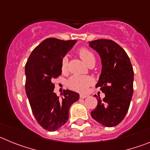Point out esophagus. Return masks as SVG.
<instances>
[{"label": "esophagus", "mask_w": 150, "mask_h": 150, "mask_svg": "<svg viewBox=\"0 0 150 150\" xmlns=\"http://www.w3.org/2000/svg\"><path fill=\"white\" fill-rule=\"evenodd\" d=\"M87 97H88V95H79V98H87Z\"/></svg>", "instance_id": "1"}]
</instances>
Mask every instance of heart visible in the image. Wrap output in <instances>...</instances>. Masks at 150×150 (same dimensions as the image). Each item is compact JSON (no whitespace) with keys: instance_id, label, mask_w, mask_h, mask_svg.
Here are the masks:
<instances>
[{"instance_id":"obj_1","label":"heart","mask_w":150,"mask_h":150,"mask_svg":"<svg viewBox=\"0 0 150 150\" xmlns=\"http://www.w3.org/2000/svg\"><path fill=\"white\" fill-rule=\"evenodd\" d=\"M79 55L81 58L82 60L85 63L88 64L91 61H95V55L89 51L86 48L80 49L79 51ZM67 59L66 57L63 58L62 60V64H61V67H62V71H65L67 69ZM92 83V80L90 77L86 76H73L70 78L68 80L69 86L73 88L74 90L79 91V92H85L86 91L87 88Z\"/></svg>"}]
</instances>
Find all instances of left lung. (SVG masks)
<instances>
[{
    "label": "left lung",
    "mask_w": 150,
    "mask_h": 150,
    "mask_svg": "<svg viewBox=\"0 0 150 150\" xmlns=\"http://www.w3.org/2000/svg\"><path fill=\"white\" fill-rule=\"evenodd\" d=\"M88 43L101 59V74L96 87L105 94L103 100L95 95L98 105L91 116L104 126H116L126 115L133 95V67L125 51L114 41L99 39Z\"/></svg>",
    "instance_id": "obj_1"
}]
</instances>
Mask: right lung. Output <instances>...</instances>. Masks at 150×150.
<instances>
[{
  "label": "right lung",
  "instance_id": "right-lung-1",
  "mask_svg": "<svg viewBox=\"0 0 150 150\" xmlns=\"http://www.w3.org/2000/svg\"><path fill=\"white\" fill-rule=\"evenodd\" d=\"M76 42L46 39L33 50L25 64V91L31 110L40 125L50 132L67 122L70 107L79 100V94L67 89L60 98L52 82L62 74V59Z\"/></svg>",
  "mask_w": 150,
  "mask_h": 150
}]
</instances>
